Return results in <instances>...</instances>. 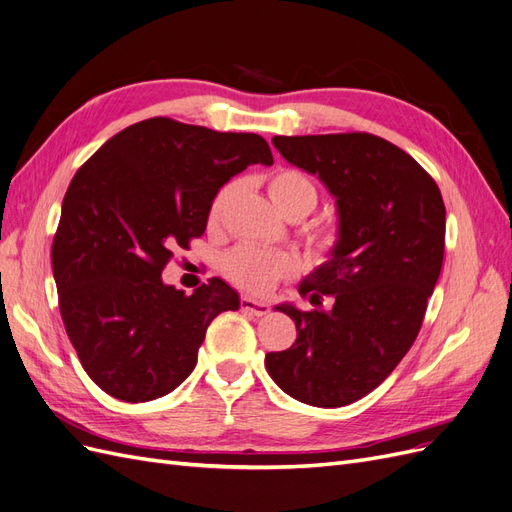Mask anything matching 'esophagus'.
<instances>
[{
    "label": "esophagus",
    "instance_id": "1",
    "mask_svg": "<svg viewBox=\"0 0 512 512\" xmlns=\"http://www.w3.org/2000/svg\"><path fill=\"white\" fill-rule=\"evenodd\" d=\"M240 306H242L244 312H251V315H255V317H266V315H270V304L257 302V300L249 298V295H244V298L240 300Z\"/></svg>",
    "mask_w": 512,
    "mask_h": 512
}]
</instances>
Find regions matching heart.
<instances>
[{"label": "heart", "mask_w": 512, "mask_h": 512, "mask_svg": "<svg viewBox=\"0 0 512 512\" xmlns=\"http://www.w3.org/2000/svg\"><path fill=\"white\" fill-rule=\"evenodd\" d=\"M270 202L274 208L287 219L300 221L317 208L319 193L312 180L298 172V170H276L266 183ZM236 185H225L214 195V200L208 210L210 223H217L221 214L229 202V197L234 195ZM312 244L317 246L321 253L332 251L336 244V234L332 229H317L312 232ZM225 274L234 280L246 291L263 293L270 291L280 278H287L298 272V261L289 253H274L255 249V246H238L229 253L223 261Z\"/></svg>", "instance_id": "1"}]
</instances>
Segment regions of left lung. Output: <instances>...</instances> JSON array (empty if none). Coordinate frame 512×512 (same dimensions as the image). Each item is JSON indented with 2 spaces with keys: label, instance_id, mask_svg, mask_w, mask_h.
<instances>
[{
  "label": "left lung",
  "instance_id": "8db88e82",
  "mask_svg": "<svg viewBox=\"0 0 512 512\" xmlns=\"http://www.w3.org/2000/svg\"><path fill=\"white\" fill-rule=\"evenodd\" d=\"M291 166L336 200L338 238L300 293L327 310L278 304L298 329L266 368L291 398L336 408L364 398L415 342L444 257L447 210L438 185L395 144L372 134L274 136Z\"/></svg>",
  "mask_w": 512,
  "mask_h": 512
}]
</instances>
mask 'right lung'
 <instances>
[{"label":"right lung","instance_id":"right-lung-1","mask_svg":"<svg viewBox=\"0 0 512 512\" xmlns=\"http://www.w3.org/2000/svg\"><path fill=\"white\" fill-rule=\"evenodd\" d=\"M253 163H274L257 134L155 117L112 136L72 178L53 240L59 310L82 368L112 398L174 391L212 319L240 308L221 278L187 295L161 272L204 234L219 189Z\"/></svg>","mask_w":512,"mask_h":512}]
</instances>
